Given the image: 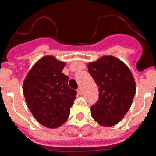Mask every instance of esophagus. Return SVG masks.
<instances>
[{"label":"esophagus","instance_id":"esophagus-1","mask_svg":"<svg viewBox=\"0 0 156 156\" xmlns=\"http://www.w3.org/2000/svg\"><path fill=\"white\" fill-rule=\"evenodd\" d=\"M77 92H78V94H83V89H82V87H80L79 88H78V89H77Z\"/></svg>","mask_w":156,"mask_h":156}]
</instances>
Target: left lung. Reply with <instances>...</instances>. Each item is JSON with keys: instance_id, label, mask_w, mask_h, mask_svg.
I'll return each instance as SVG.
<instances>
[{"instance_id": "1", "label": "left lung", "mask_w": 156, "mask_h": 156, "mask_svg": "<svg viewBox=\"0 0 156 156\" xmlns=\"http://www.w3.org/2000/svg\"><path fill=\"white\" fill-rule=\"evenodd\" d=\"M97 86L98 100L91 106V116L103 126L120 122L131 106L135 80L127 66L117 58L105 55L87 65Z\"/></svg>"}]
</instances>
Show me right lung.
Listing matches in <instances>:
<instances>
[{
  "label": "right lung",
  "mask_w": 156,
  "mask_h": 156,
  "mask_svg": "<svg viewBox=\"0 0 156 156\" xmlns=\"http://www.w3.org/2000/svg\"><path fill=\"white\" fill-rule=\"evenodd\" d=\"M65 62L53 56L41 58L27 74L23 90L33 115L43 126L56 128L67 120L76 91L62 73Z\"/></svg>",
  "instance_id": "obj_1"
}]
</instances>
